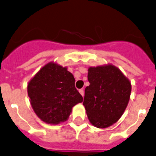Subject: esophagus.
<instances>
[{"label":"esophagus","instance_id":"obj_1","mask_svg":"<svg viewBox=\"0 0 156 156\" xmlns=\"http://www.w3.org/2000/svg\"><path fill=\"white\" fill-rule=\"evenodd\" d=\"M79 92L80 93V94H81V95L83 96H83H84V90H83V89H80V90H79Z\"/></svg>","mask_w":156,"mask_h":156}]
</instances>
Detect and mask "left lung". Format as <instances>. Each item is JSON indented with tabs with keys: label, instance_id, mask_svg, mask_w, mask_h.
I'll return each mask as SVG.
<instances>
[{
	"label": "left lung",
	"instance_id": "1",
	"mask_svg": "<svg viewBox=\"0 0 156 156\" xmlns=\"http://www.w3.org/2000/svg\"><path fill=\"white\" fill-rule=\"evenodd\" d=\"M90 85L85 89L83 105L92 126L106 128L124 113L131 91L130 80L112 64L88 69Z\"/></svg>",
	"mask_w": 156,
	"mask_h": 156
}]
</instances>
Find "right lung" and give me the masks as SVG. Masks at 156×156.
I'll list each match as a JSON object with an SVG mask.
<instances>
[{
    "mask_svg": "<svg viewBox=\"0 0 156 156\" xmlns=\"http://www.w3.org/2000/svg\"><path fill=\"white\" fill-rule=\"evenodd\" d=\"M74 84V76L67 67L50 62L41 67L27 87L36 115L46 124L67 121L73 107L83 101Z\"/></svg>",
    "mask_w": 156,
    "mask_h": 156,
    "instance_id": "obj_1",
    "label": "right lung"
}]
</instances>
